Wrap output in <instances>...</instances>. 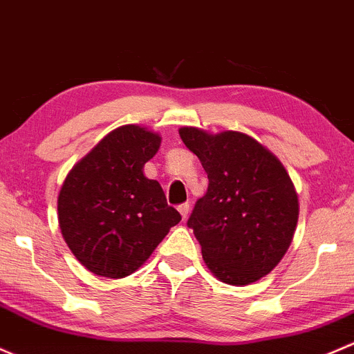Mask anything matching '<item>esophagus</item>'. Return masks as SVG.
<instances>
[{"mask_svg":"<svg viewBox=\"0 0 354 354\" xmlns=\"http://www.w3.org/2000/svg\"><path fill=\"white\" fill-rule=\"evenodd\" d=\"M177 209H178V213H180L182 220H185V218L189 216V209H191V206H189V203H182Z\"/></svg>","mask_w":354,"mask_h":354,"instance_id":"1","label":"esophagus"}]
</instances>
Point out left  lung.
I'll return each mask as SVG.
<instances>
[{"mask_svg": "<svg viewBox=\"0 0 354 354\" xmlns=\"http://www.w3.org/2000/svg\"><path fill=\"white\" fill-rule=\"evenodd\" d=\"M207 174L189 227L207 269L227 285L243 286L269 274L286 254L298 223V194L271 150L240 131L178 129Z\"/></svg>", "mask_w": 354, "mask_h": 354, "instance_id": "1", "label": "left lung"}]
</instances>
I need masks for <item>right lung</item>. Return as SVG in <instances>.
Masks as SVG:
<instances>
[{
	"label": "right lung",
	"instance_id": "right-lung-1",
	"mask_svg": "<svg viewBox=\"0 0 354 354\" xmlns=\"http://www.w3.org/2000/svg\"><path fill=\"white\" fill-rule=\"evenodd\" d=\"M160 143L155 131L126 124L102 138L64 178L57 196L61 233L93 274H133L180 221L162 185L143 174Z\"/></svg>",
	"mask_w": 354,
	"mask_h": 354
}]
</instances>
